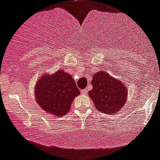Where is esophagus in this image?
<instances>
[{
  "instance_id": "1",
  "label": "esophagus",
  "mask_w": 160,
  "mask_h": 160,
  "mask_svg": "<svg viewBox=\"0 0 160 160\" xmlns=\"http://www.w3.org/2000/svg\"><path fill=\"white\" fill-rule=\"evenodd\" d=\"M81 93L83 95H86L87 93V89H84L83 90L81 91Z\"/></svg>"
}]
</instances>
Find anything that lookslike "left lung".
Returning a JSON list of instances; mask_svg holds the SVG:
<instances>
[{"mask_svg": "<svg viewBox=\"0 0 160 160\" xmlns=\"http://www.w3.org/2000/svg\"><path fill=\"white\" fill-rule=\"evenodd\" d=\"M92 85L89 96L96 109L110 115L116 113L124 106L128 93L124 83L113 78L106 71H100L92 77Z\"/></svg>", "mask_w": 160, "mask_h": 160, "instance_id": "obj_1", "label": "left lung"}]
</instances>
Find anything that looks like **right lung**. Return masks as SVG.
I'll list each match as a JSON object with an SVG mask.
<instances>
[{
  "mask_svg": "<svg viewBox=\"0 0 160 160\" xmlns=\"http://www.w3.org/2000/svg\"><path fill=\"white\" fill-rule=\"evenodd\" d=\"M35 92L38 106L44 111L56 116L65 115L73 99L80 94L71 75L63 71L50 76H42L36 83Z\"/></svg>",
  "mask_w": 160,
  "mask_h": 160,
  "instance_id": "add662e5",
  "label": "right lung"
}]
</instances>
